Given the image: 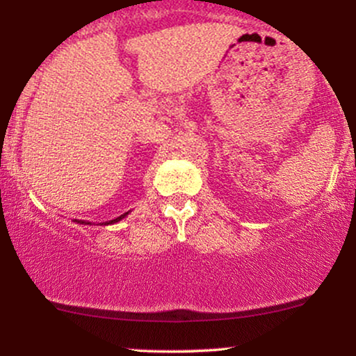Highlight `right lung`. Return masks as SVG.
<instances>
[{
    "label": "right lung",
    "mask_w": 356,
    "mask_h": 356,
    "mask_svg": "<svg viewBox=\"0 0 356 356\" xmlns=\"http://www.w3.org/2000/svg\"><path fill=\"white\" fill-rule=\"evenodd\" d=\"M129 212H130V211H129ZM129 212H124V214H122V216H118V218L112 219V220H107V222H100V226H108V224H115V222H118V220L124 219L125 216H129ZM75 222H76V224H90V226H92V222H87V220H79V219H75Z\"/></svg>",
    "instance_id": "right-lung-1"
}]
</instances>
